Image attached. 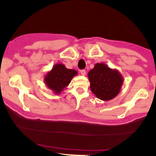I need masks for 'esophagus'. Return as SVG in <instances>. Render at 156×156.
<instances>
[{
	"instance_id": "1",
	"label": "esophagus",
	"mask_w": 156,
	"mask_h": 156,
	"mask_svg": "<svg viewBox=\"0 0 156 156\" xmlns=\"http://www.w3.org/2000/svg\"><path fill=\"white\" fill-rule=\"evenodd\" d=\"M86 70H84V69H82V70H80V74L82 75V76H86Z\"/></svg>"
}]
</instances>
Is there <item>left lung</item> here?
<instances>
[{"label":"left lung","mask_w":156,"mask_h":156,"mask_svg":"<svg viewBox=\"0 0 156 156\" xmlns=\"http://www.w3.org/2000/svg\"><path fill=\"white\" fill-rule=\"evenodd\" d=\"M90 89L98 99L108 101L120 92L123 77L117 69H112L104 63H97L88 73Z\"/></svg>","instance_id":"obj_1"}]
</instances>
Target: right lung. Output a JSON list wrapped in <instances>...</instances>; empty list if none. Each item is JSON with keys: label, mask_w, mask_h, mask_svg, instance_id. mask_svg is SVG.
Segmentation results:
<instances>
[{"label": "right lung", "mask_w": 156, "mask_h": 156, "mask_svg": "<svg viewBox=\"0 0 156 156\" xmlns=\"http://www.w3.org/2000/svg\"><path fill=\"white\" fill-rule=\"evenodd\" d=\"M77 75L78 72L76 69H67L63 64H55L44 76V82L53 94H59Z\"/></svg>", "instance_id": "1"}]
</instances>
